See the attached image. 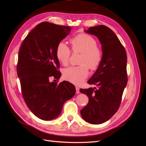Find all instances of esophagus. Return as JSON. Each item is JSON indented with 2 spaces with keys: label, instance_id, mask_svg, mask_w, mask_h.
<instances>
[{
  "label": "esophagus",
  "instance_id": "1",
  "mask_svg": "<svg viewBox=\"0 0 146 146\" xmlns=\"http://www.w3.org/2000/svg\"><path fill=\"white\" fill-rule=\"evenodd\" d=\"M76 93H77V94H79V93H80V90H79V88L77 87V86H76Z\"/></svg>",
  "mask_w": 146,
  "mask_h": 146
}]
</instances>
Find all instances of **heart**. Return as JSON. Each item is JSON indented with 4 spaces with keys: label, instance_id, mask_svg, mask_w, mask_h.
I'll list each match as a JSON object with an SVG mask.
<instances>
[{
    "label": "heart",
    "instance_id": "heart-1",
    "mask_svg": "<svg viewBox=\"0 0 146 146\" xmlns=\"http://www.w3.org/2000/svg\"><path fill=\"white\" fill-rule=\"evenodd\" d=\"M74 52L81 54L78 63L80 66H70L63 70V77L68 81L74 84H80L89 75V68L96 70L103 59V52L98 47L96 39L86 33H80L72 38L70 41ZM56 57L64 66L69 63L70 50L63 41L56 46Z\"/></svg>",
    "mask_w": 146,
    "mask_h": 146
}]
</instances>
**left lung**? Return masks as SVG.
Returning <instances> with one entry per match:
<instances>
[{
  "label": "left lung",
  "instance_id": "left-lung-1",
  "mask_svg": "<svg viewBox=\"0 0 146 146\" xmlns=\"http://www.w3.org/2000/svg\"><path fill=\"white\" fill-rule=\"evenodd\" d=\"M86 32L96 35L102 44V61L88 81L96 87L81 89L89 102L81 110L83 119L92 124H100L111 118L118 110L128 78L127 54L116 34L107 26L90 27Z\"/></svg>",
  "mask_w": 146,
  "mask_h": 146
}]
</instances>
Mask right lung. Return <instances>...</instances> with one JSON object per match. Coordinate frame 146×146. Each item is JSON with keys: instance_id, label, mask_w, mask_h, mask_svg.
Instances as JSON below:
<instances>
[{"instance_id": "1", "label": "right lung", "mask_w": 146, "mask_h": 146, "mask_svg": "<svg viewBox=\"0 0 146 146\" xmlns=\"http://www.w3.org/2000/svg\"><path fill=\"white\" fill-rule=\"evenodd\" d=\"M70 30L43 22L29 32L19 48L17 73L22 94L30 111L42 120L58 117L65 102L76 94V88L69 82H50L51 78H60L56 47Z\"/></svg>"}]
</instances>
